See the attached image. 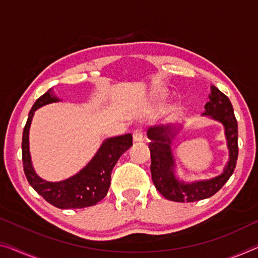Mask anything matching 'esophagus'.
<instances>
[{"label": "esophagus", "instance_id": "obj_1", "mask_svg": "<svg viewBox=\"0 0 258 258\" xmlns=\"http://www.w3.org/2000/svg\"><path fill=\"white\" fill-rule=\"evenodd\" d=\"M133 138H134V142L135 143H138V142H143L144 141V136H143V132L141 129H136L133 134Z\"/></svg>", "mask_w": 258, "mask_h": 258}]
</instances>
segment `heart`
I'll use <instances>...</instances> for the list:
<instances>
[{
    "label": "heart",
    "mask_w": 258,
    "mask_h": 258,
    "mask_svg": "<svg viewBox=\"0 0 258 258\" xmlns=\"http://www.w3.org/2000/svg\"><path fill=\"white\" fill-rule=\"evenodd\" d=\"M156 94H157V97H158V98H160V99H162V98H165L166 96H167V94H166V92H165V91H162V90H160V91H158V92H157Z\"/></svg>",
    "instance_id": "obj_1"
}]
</instances>
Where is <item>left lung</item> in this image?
<instances>
[{"label": "left lung", "mask_w": 258, "mask_h": 258, "mask_svg": "<svg viewBox=\"0 0 258 258\" xmlns=\"http://www.w3.org/2000/svg\"><path fill=\"white\" fill-rule=\"evenodd\" d=\"M204 116L219 122L224 125L227 141L228 161L223 173L208 180L185 182L177 177L175 172V158L172 150V142L182 125H158L148 130L151 153V175L154 187L162 196L173 202H197L215 195L223 188L234 172L237 160V122L229 99L211 85V93L205 105Z\"/></svg>", "instance_id": "obj_1"}]
</instances>
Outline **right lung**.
<instances>
[{"label": "right lung", "instance_id": "right-lung-1", "mask_svg": "<svg viewBox=\"0 0 258 258\" xmlns=\"http://www.w3.org/2000/svg\"><path fill=\"white\" fill-rule=\"evenodd\" d=\"M60 99L54 96L53 89L37 99L29 113V118L23 132L22 154L23 166L26 179L39 195L49 204L58 209H83L96 205L108 192L110 174L114 166L130 146L133 145L132 134L107 138L94 154L88 165L68 179L50 182L41 179L35 173L30 154V126L34 112L40 107L58 102Z\"/></svg>", "mask_w": 258, "mask_h": 258}]
</instances>
